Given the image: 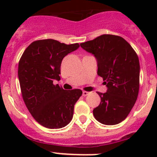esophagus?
<instances>
[{"mask_svg":"<svg viewBox=\"0 0 157 157\" xmlns=\"http://www.w3.org/2000/svg\"><path fill=\"white\" fill-rule=\"evenodd\" d=\"M90 94V93L89 92H86V91H83V96H87V95Z\"/></svg>","mask_w":157,"mask_h":157,"instance_id":"obj_1","label":"esophagus"}]
</instances>
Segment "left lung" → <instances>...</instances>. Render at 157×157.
<instances>
[{
  "mask_svg": "<svg viewBox=\"0 0 157 157\" xmlns=\"http://www.w3.org/2000/svg\"><path fill=\"white\" fill-rule=\"evenodd\" d=\"M80 46L96 58L97 74L107 87L105 93H97L101 102L93 111L95 118L106 125L121 122L138 96L140 64L137 54L125 39L113 35H102Z\"/></svg>",
  "mask_w": 157,
  "mask_h": 157,
  "instance_id": "left-lung-1",
  "label": "left lung"
}]
</instances>
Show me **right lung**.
I'll use <instances>...</instances> for the list:
<instances>
[{"instance_id":"1","label":"right lung","mask_w":157,"mask_h":157,"mask_svg":"<svg viewBox=\"0 0 157 157\" xmlns=\"http://www.w3.org/2000/svg\"><path fill=\"white\" fill-rule=\"evenodd\" d=\"M80 47L55 39L32 42L23 52L18 66L22 96L29 112L41 125L51 129L65 127L72 120L74 105L82 90H65L59 85L63 58Z\"/></svg>"}]
</instances>
